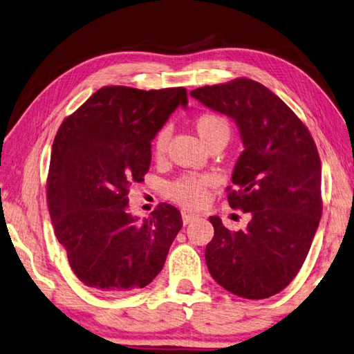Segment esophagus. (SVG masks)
<instances>
[{"label":"esophagus","instance_id":"34e87169","mask_svg":"<svg viewBox=\"0 0 354 354\" xmlns=\"http://www.w3.org/2000/svg\"><path fill=\"white\" fill-rule=\"evenodd\" d=\"M196 218H198V215H195V214H187V212H183V223L184 224H189L192 221H195Z\"/></svg>","mask_w":354,"mask_h":354}]
</instances>
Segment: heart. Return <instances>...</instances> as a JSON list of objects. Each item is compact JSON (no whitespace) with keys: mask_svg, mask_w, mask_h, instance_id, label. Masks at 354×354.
I'll list each match as a JSON object with an SVG mask.
<instances>
[{"mask_svg":"<svg viewBox=\"0 0 354 354\" xmlns=\"http://www.w3.org/2000/svg\"><path fill=\"white\" fill-rule=\"evenodd\" d=\"M195 128L199 138L207 147L221 140L227 142L232 131L229 120L216 111L199 113L195 119ZM169 140L170 130L167 127L160 128L153 139V155L156 159L165 156ZM212 184H214V178L209 175H184L167 185L165 194L173 203L185 209H199L209 203Z\"/></svg>","mask_w":354,"mask_h":354,"instance_id":"obj_1","label":"heart"}]
</instances>
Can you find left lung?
I'll return each mask as SVG.
<instances>
[{"label":"left lung","instance_id":"obj_1","mask_svg":"<svg viewBox=\"0 0 354 354\" xmlns=\"http://www.w3.org/2000/svg\"><path fill=\"white\" fill-rule=\"evenodd\" d=\"M190 95L232 118L244 144L227 201L250 221L230 232L220 218H209L215 229L205 248L209 272L229 292L268 299L300 271L322 216L317 147L291 108L259 82L240 77Z\"/></svg>","mask_w":354,"mask_h":354}]
</instances>
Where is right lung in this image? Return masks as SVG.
<instances>
[{
    "instance_id": "add662e5",
    "label": "right lung",
    "mask_w": 354,
    "mask_h": 354,
    "mask_svg": "<svg viewBox=\"0 0 354 354\" xmlns=\"http://www.w3.org/2000/svg\"><path fill=\"white\" fill-rule=\"evenodd\" d=\"M187 89L104 86L62 122L48 173L57 240L82 283L110 295L151 283L183 227L160 203L144 221L128 214V194L150 169L151 139Z\"/></svg>"
}]
</instances>
